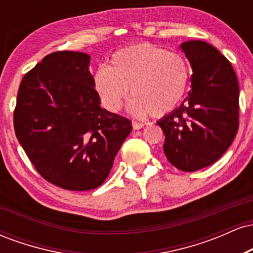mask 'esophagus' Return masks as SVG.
<instances>
[{"instance_id":"esophagus-1","label":"esophagus","mask_w":253,"mask_h":253,"mask_svg":"<svg viewBox=\"0 0 253 253\" xmlns=\"http://www.w3.org/2000/svg\"><path fill=\"white\" fill-rule=\"evenodd\" d=\"M132 126H133V128H134V129H140L145 126V124L144 123H138V121H133Z\"/></svg>"}]
</instances>
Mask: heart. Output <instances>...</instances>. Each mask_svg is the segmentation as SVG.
I'll list each match as a JSON object with an SVG mask.
<instances>
[{"mask_svg": "<svg viewBox=\"0 0 253 253\" xmlns=\"http://www.w3.org/2000/svg\"><path fill=\"white\" fill-rule=\"evenodd\" d=\"M190 82V69L181 54L150 43L118 51L110 66L94 74V88L110 112L121 108L130 92V109L139 114L162 117L178 106Z\"/></svg>", "mask_w": 253, "mask_h": 253, "instance_id": "obj_1", "label": "heart"}]
</instances>
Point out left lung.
<instances>
[{
  "instance_id": "1",
  "label": "left lung",
  "mask_w": 253,
  "mask_h": 253,
  "mask_svg": "<svg viewBox=\"0 0 253 253\" xmlns=\"http://www.w3.org/2000/svg\"><path fill=\"white\" fill-rule=\"evenodd\" d=\"M190 62L191 90L178 108L158 121L168 161L193 172L215 163L239 127V84L232 64L200 40L181 45Z\"/></svg>"
}]
</instances>
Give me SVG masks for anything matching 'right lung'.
<instances>
[{
	"instance_id": "right-lung-1",
	"label": "right lung",
	"mask_w": 253,
	"mask_h": 253,
	"mask_svg": "<svg viewBox=\"0 0 253 253\" xmlns=\"http://www.w3.org/2000/svg\"><path fill=\"white\" fill-rule=\"evenodd\" d=\"M88 54L43 57L20 83L14 129L39 175L66 190L100 187L132 130L127 118L100 107Z\"/></svg>"
}]
</instances>
